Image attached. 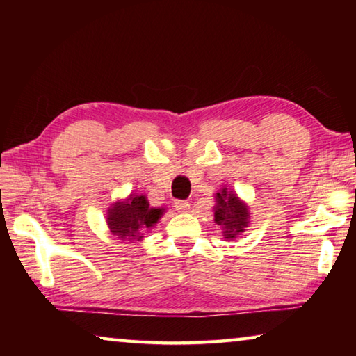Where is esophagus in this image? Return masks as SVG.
<instances>
[{"mask_svg":"<svg viewBox=\"0 0 356 356\" xmlns=\"http://www.w3.org/2000/svg\"><path fill=\"white\" fill-rule=\"evenodd\" d=\"M174 207H176V210H179V212H182V213H186V212H190V202L188 201H176L174 202Z\"/></svg>","mask_w":356,"mask_h":356,"instance_id":"obj_1","label":"esophagus"}]
</instances>
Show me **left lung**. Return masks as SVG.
I'll return each instance as SVG.
<instances>
[{"label":"left lung","instance_id":"left-lung-1","mask_svg":"<svg viewBox=\"0 0 356 356\" xmlns=\"http://www.w3.org/2000/svg\"><path fill=\"white\" fill-rule=\"evenodd\" d=\"M215 221L225 227L222 229L225 238H236L248 225V207L236 195L222 188L221 193H216Z\"/></svg>","mask_w":356,"mask_h":356}]
</instances>
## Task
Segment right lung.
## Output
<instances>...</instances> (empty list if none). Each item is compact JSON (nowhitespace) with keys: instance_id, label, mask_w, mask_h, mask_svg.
I'll use <instances>...</instances> for the list:
<instances>
[{"instance_id":"1","label":"right lung","mask_w":356,"mask_h":356,"mask_svg":"<svg viewBox=\"0 0 356 356\" xmlns=\"http://www.w3.org/2000/svg\"><path fill=\"white\" fill-rule=\"evenodd\" d=\"M161 215V209L149 207L146 196H130L127 201L114 204L108 212L106 221L114 236L122 240H140L144 229L152 227Z\"/></svg>"}]
</instances>
